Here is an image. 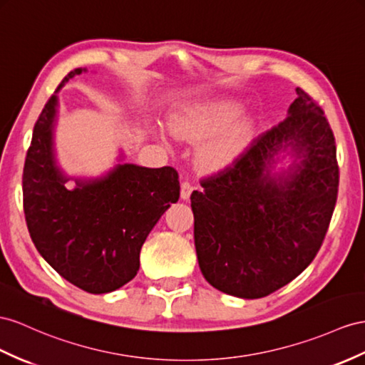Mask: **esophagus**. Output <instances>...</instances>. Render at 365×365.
Returning <instances> with one entry per match:
<instances>
[{"instance_id":"34e87169","label":"esophagus","mask_w":365,"mask_h":365,"mask_svg":"<svg viewBox=\"0 0 365 365\" xmlns=\"http://www.w3.org/2000/svg\"><path fill=\"white\" fill-rule=\"evenodd\" d=\"M192 190H194V186H192L190 182H183V183H182V190H180V197H182L183 200H188L191 192H192Z\"/></svg>"}]
</instances>
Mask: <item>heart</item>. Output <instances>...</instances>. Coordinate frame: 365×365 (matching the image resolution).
Instances as JSON below:
<instances>
[{
	"instance_id": "b5f03b06",
	"label": "heart",
	"mask_w": 365,
	"mask_h": 365,
	"mask_svg": "<svg viewBox=\"0 0 365 365\" xmlns=\"http://www.w3.org/2000/svg\"><path fill=\"white\" fill-rule=\"evenodd\" d=\"M235 115V108H190L174 114L170 118V128L175 137L199 142V140L217 134ZM248 135L250 125L247 121H236L199 149L200 162L208 166H223L230 163L247 146Z\"/></svg>"
}]
</instances>
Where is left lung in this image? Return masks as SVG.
Returning a JSON list of instances; mask_svg holds the SVG:
<instances>
[{"label":"left lung","mask_w":365,"mask_h":365,"mask_svg":"<svg viewBox=\"0 0 365 365\" xmlns=\"http://www.w3.org/2000/svg\"><path fill=\"white\" fill-rule=\"evenodd\" d=\"M296 93L284 121L191 194L200 272L231 296L259 299L292 282L330 225L339 186L334 135L321 106L301 88ZM282 152L294 162L277 173Z\"/></svg>","instance_id":"8db88e82"}]
</instances>
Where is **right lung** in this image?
I'll return each mask as SVG.
<instances>
[{
  "instance_id": "right-lung-1",
  "label": "right lung",
  "mask_w": 365,
  "mask_h": 365,
  "mask_svg": "<svg viewBox=\"0 0 365 365\" xmlns=\"http://www.w3.org/2000/svg\"><path fill=\"white\" fill-rule=\"evenodd\" d=\"M85 68L63 78L34 126L23 171L27 230L55 272L92 294L110 293L134 279L149 232L179 200V174L171 166L118 163L97 179H73L55 155L57 92ZM69 180L76 182L68 189Z\"/></svg>"
}]
</instances>
